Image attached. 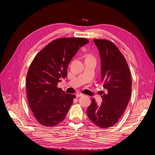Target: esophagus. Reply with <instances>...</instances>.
<instances>
[{"label":"esophagus","instance_id":"34e87169","mask_svg":"<svg viewBox=\"0 0 155 155\" xmlns=\"http://www.w3.org/2000/svg\"><path fill=\"white\" fill-rule=\"evenodd\" d=\"M81 96H83V94H81V93H77L76 94V97H80Z\"/></svg>","mask_w":155,"mask_h":155}]
</instances>
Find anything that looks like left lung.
Segmentation results:
<instances>
[{"instance_id":"8db88e82","label":"left lung","mask_w":155,"mask_h":155,"mask_svg":"<svg viewBox=\"0 0 155 155\" xmlns=\"http://www.w3.org/2000/svg\"><path fill=\"white\" fill-rule=\"evenodd\" d=\"M99 50L101 81L106 92L97 105L93 99L87 113L92 122L106 129L113 126L122 116L131 95V76L127 63L118 47L107 39H94Z\"/></svg>"}]
</instances>
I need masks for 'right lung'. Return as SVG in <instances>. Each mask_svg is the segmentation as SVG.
<instances>
[{
  "label": "right lung",
  "instance_id": "obj_1",
  "mask_svg": "<svg viewBox=\"0 0 155 155\" xmlns=\"http://www.w3.org/2000/svg\"><path fill=\"white\" fill-rule=\"evenodd\" d=\"M86 38L64 37L51 41L36 55L26 76L28 104L38 122L54 127L61 122L76 95L66 94L58 84L67 76L70 61Z\"/></svg>",
  "mask_w": 155,
  "mask_h": 155
}]
</instances>
